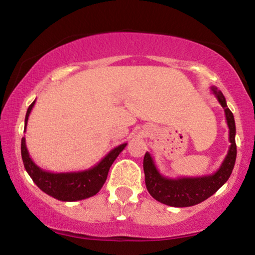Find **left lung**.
Instances as JSON below:
<instances>
[{"instance_id":"left-lung-1","label":"left lung","mask_w":255,"mask_h":255,"mask_svg":"<svg viewBox=\"0 0 255 255\" xmlns=\"http://www.w3.org/2000/svg\"><path fill=\"white\" fill-rule=\"evenodd\" d=\"M211 92L218 103L224 109L227 125L229 127L230 146L223 163L213 174L199 177H176L163 176L157 169L150 152L144 157V172L146 188L152 198L159 203L174 207H188L200 204L221 188L230 177L236 160V127L234 115L227 105L223 93L216 86L211 87Z\"/></svg>"}]
</instances>
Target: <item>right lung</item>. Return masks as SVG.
<instances>
[{
    "mask_svg": "<svg viewBox=\"0 0 255 255\" xmlns=\"http://www.w3.org/2000/svg\"><path fill=\"white\" fill-rule=\"evenodd\" d=\"M36 101L28 107L25 118V130L27 126L28 116ZM127 142L116 146L101 162L92 168L80 171L71 172H51L38 166L32 160L26 147V139H21V157L24 166L33 182L39 187L44 193L61 201H78L93 197L101 191L108 177V172L114 160L124 151Z\"/></svg>",
    "mask_w": 255,
    "mask_h": 255,
    "instance_id": "right-lung-1",
    "label": "right lung"
}]
</instances>
